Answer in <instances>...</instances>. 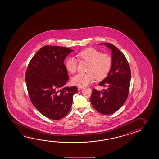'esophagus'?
<instances>
[{
  "label": "esophagus",
  "instance_id": "1",
  "mask_svg": "<svg viewBox=\"0 0 159 159\" xmlns=\"http://www.w3.org/2000/svg\"><path fill=\"white\" fill-rule=\"evenodd\" d=\"M83 88H84L83 87L78 86V90H81V89H82Z\"/></svg>",
  "mask_w": 159,
  "mask_h": 159
}]
</instances>
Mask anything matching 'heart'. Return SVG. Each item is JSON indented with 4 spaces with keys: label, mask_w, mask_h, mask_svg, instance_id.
<instances>
[{
    "label": "heart",
    "mask_w": 159,
    "mask_h": 159,
    "mask_svg": "<svg viewBox=\"0 0 159 159\" xmlns=\"http://www.w3.org/2000/svg\"><path fill=\"white\" fill-rule=\"evenodd\" d=\"M76 56L80 61L88 63L85 73H80L72 79L73 84L84 86L91 84L96 78L101 80L105 78L110 72L112 65V58L109 54L101 53L93 48L86 49L79 52ZM78 61L73 57H69L66 60L65 66L68 71L74 73L77 70Z\"/></svg>",
    "instance_id": "b5f03b06"
}]
</instances>
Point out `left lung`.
I'll return each instance as SVG.
<instances>
[{
	"mask_svg": "<svg viewBox=\"0 0 159 159\" xmlns=\"http://www.w3.org/2000/svg\"><path fill=\"white\" fill-rule=\"evenodd\" d=\"M112 52V65L106 78L98 85L107 87L102 91L92 90L91 102L98 112L110 115L119 110L125 102L129 92L131 70L124 54L112 44L103 43Z\"/></svg>",
	"mask_w": 159,
	"mask_h": 159,
	"instance_id": "obj_1",
	"label": "left lung"
}]
</instances>
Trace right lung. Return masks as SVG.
I'll use <instances>...</instances> for the list:
<instances>
[{"instance_id":"obj_1","label":"right lung","mask_w":159,"mask_h":159,"mask_svg":"<svg viewBox=\"0 0 159 159\" xmlns=\"http://www.w3.org/2000/svg\"><path fill=\"white\" fill-rule=\"evenodd\" d=\"M72 51L64 47L44 46L28 66L25 78L30 100L49 119L60 120L67 115L77 92L76 86L65 87L68 75L63 62Z\"/></svg>"}]
</instances>
